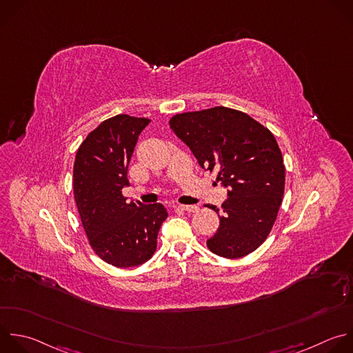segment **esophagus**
<instances>
[{
  "label": "esophagus",
  "instance_id": "34e87169",
  "mask_svg": "<svg viewBox=\"0 0 353 353\" xmlns=\"http://www.w3.org/2000/svg\"><path fill=\"white\" fill-rule=\"evenodd\" d=\"M176 208L183 209V210H185V212H191V213H194V212L198 210V206H195V205H177Z\"/></svg>",
  "mask_w": 353,
  "mask_h": 353
}]
</instances>
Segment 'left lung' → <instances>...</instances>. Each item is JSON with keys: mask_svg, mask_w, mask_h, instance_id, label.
Segmentation results:
<instances>
[{"mask_svg": "<svg viewBox=\"0 0 353 353\" xmlns=\"http://www.w3.org/2000/svg\"><path fill=\"white\" fill-rule=\"evenodd\" d=\"M201 168L216 172L228 198L208 248L227 259L256 251L277 219L285 185V166L273 133L241 110L225 106L184 112L169 121Z\"/></svg>", "mask_w": 353, "mask_h": 353, "instance_id": "obj_1", "label": "left lung"}]
</instances>
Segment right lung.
I'll return each mask as SVG.
<instances>
[{
  "label": "right lung",
  "instance_id": "right-lung-1",
  "mask_svg": "<svg viewBox=\"0 0 353 353\" xmlns=\"http://www.w3.org/2000/svg\"><path fill=\"white\" fill-rule=\"evenodd\" d=\"M147 117L116 114L88 133L73 165V195L88 244L103 262L133 268L157 251L158 231L168 217L162 203L126 202L128 166Z\"/></svg>",
  "mask_w": 353,
  "mask_h": 353
}]
</instances>
